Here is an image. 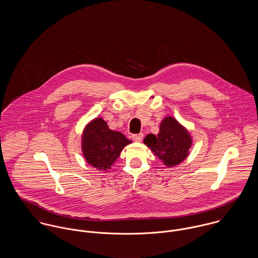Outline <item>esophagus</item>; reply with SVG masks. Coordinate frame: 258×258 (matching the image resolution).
Returning <instances> with one entry per match:
<instances>
[{
    "label": "esophagus",
    "instance_id": "34e87169",
    "mask_svg": "<svg viewBox=\"0 0 258 258\" xmlns=\"http://www.w3.org/2000/svg\"><path fill=\"white\" fill-rule=\"evenodd\" d=\"M132 138H133V140H134L135 142H137V143H141V142L143 141V134H139V135H133V136H132Z\"/></svg>",
    "mask_w": 258,
    "mask_h": 258
}]
</instances>
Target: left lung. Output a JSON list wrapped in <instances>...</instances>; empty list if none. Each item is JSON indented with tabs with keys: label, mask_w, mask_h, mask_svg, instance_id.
Masks as SVG:
<instances>
[{
	"label": "left lung",
	"mask_w": 258,
	"mask_h": 258,
	"mask_svg": "<svg viewBox=\"0 0 258 258\" xmlns=\"http://www.w3.org/2000/svg\"><path fill=\"white\" fill-rule=\"evenodd\" d=\"M143 143L166 165L173 167L184 161L189 155L192 137L173 116H165L160 122L157 136L147 135Z\"/></svg>",
	"instance_id": "8db88e82"
}]
</instances>
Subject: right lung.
<instances>
[{"label":"right lung","mask_w":258,"mask_h":258,"mask_svg":"<svg viewBox=\"0 0 258 258\" xmlns=\"http://www.w3.org/2000/svg\"><path fill=\"white\" fill-rule=\"evenodd\" d=\"M131 143L121 133L110 130L102 117H96L84 127L81 145L87 162L98 170L106 171Z\"/></svg>","instance_id":"right-lung-1"}]
</instances>
